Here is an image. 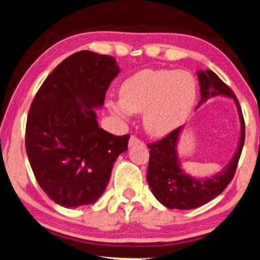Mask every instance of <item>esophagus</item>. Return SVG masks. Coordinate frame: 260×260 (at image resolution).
<instances>
[{
  "instance_id": "1",
  "label": "esophagus",
  "mask_w": 260,
  "mask_h": 260,
  "mask_svg": "<svg viewBox=\"0 0 260 260\" xmlns=\"http://www.w3.org/2000/svg\"><path fill=\"white\" fill-rule=\"evenodd\" d=\"M137 144H142L141 139H138L137 137H135V136H131L130 139H129V146H130V148H131V146H135Z\"/></svg>"
}]
</instances>
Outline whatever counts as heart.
Listing matches in <instances>:
<instances>
[{"label": "heart", "mask_w": 260, "mask_h": 260, "mask_svg": "<svg viewBox=\"0 0 260 260\" xmlns=\"http://www.w3.org/2000/svg\"><path fill=\"white\" fill-rule=\"evenodd\" d=\"M197 99V82L184 70H143L127 77L119 100H108L114 114L127 117L143 112V125L152 136H165L189 118Z\"/></svg>", "instance_id": "b5f03b06"}]
</instances>
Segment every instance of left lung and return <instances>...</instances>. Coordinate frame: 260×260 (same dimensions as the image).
<instances>
[{
	"mask_svg": "<svg viewBox=\"0 0 260 260\" xmlns=\"http://www.w3.org/2000/svg\"><path fill=\"white\" fill-rule=\"evenodd\" d=\"M197 76L201 86V101L197 108L216 96L229 97L236 103L240 121L238 148L232 159L219 172L205 178H196L183 170L177 153V144L184 125L160 141L149 144L150 158L146 180L157 201L169 209L191 210L199 208L223 192L235 176L245 141V123L242 109L232 90L212 70H199Z\"/></svg>",
	"mask_w": 260,
	"mask_h": 260,
	"instance_id": "1",
	"label": "left lung"
}]
</instances>
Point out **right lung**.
Here are the masks:
<instances>
[{"label": "right lung", "mask_w": 260, "mask_h": 260, "mask_svg": "<svg viewBox=\"0 0 260 260\" xmlns=\"http://www.w3.org/2000/svg\"><path fill=\"white\" fill-rule=\"evenodd\" d=\"M119 70L111 56L75 52L51 71L32 101L25 150L40 186L58 205L96 203L127 150L129 135L103 130L95 112Z\"/></svg>", "instance_id": "right-lung-1"}]
</instances>
